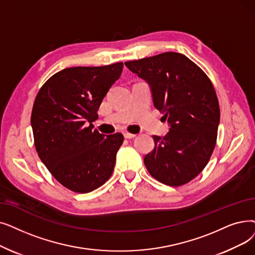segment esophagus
Returning <instances> with one entry per match:
<instances>
[{"mask_svg":"<svg viewBox=\"0 0 255 255\" xmlns=\"http://www.w3.org/2000/svg\"><path fill=\"white\" fill-rule=\"evenodd\" d=\"M124 136H125V138H134V137L136 136V134H134V133H129V132H125Z\"/></svg>","mask_w":255,"mask_h":255,"instance_id":"1","label":"esophagus"}]
</instances>
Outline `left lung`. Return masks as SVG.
Here are the masks:
<instances>
[{
    "instance_id": "obj_1",
    "label": "left lung",
    "mask_w": 255,
    "mask_h": 255,
    "mask_svg": "<svg viewBox=\"0 0 255 255\" xmlns=\"http://www.w3.org/2000/svg\"><path fill=\"white\" fill-rule=\"evenodd\" d=\"M125 65L150 84L154 106L171 127L163 137L153 135L155 147L143 158L147 170L170 186L190 182L206 167L217 142L220 106L212 81L180 53L165 52Z\"/></svg>"
}]
</instances>
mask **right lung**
I'll use <instances>...</instances> for the list:
<instances>
[{
  "label": "right lung",
  "instance_id": "add662e5",
  "mask_svg": "<svg viewBox=\"0 0 255 255\" xmlns=\"http://www.w3.org/2000/svg\"><path fill=\"white\" fill-rule=\"evenodd\" d=\"M123 62L74 66L46 81L31 114L35 149L60 184L75 193H90L112 176L124 136H104L93 129L98 109L120 78Z\"/></svg>",
  "mask_w": 255,
  "mask_h": 255
}]
</instances>
